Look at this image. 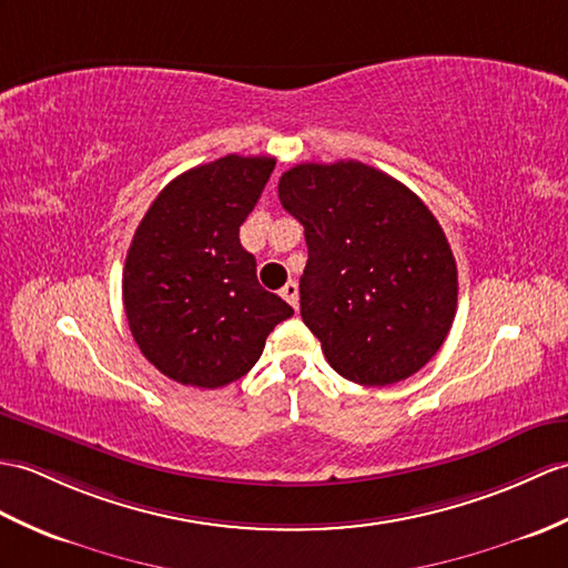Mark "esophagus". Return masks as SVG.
<instances>
[{"label": "esophagus", "mask_w": 568, "mask_h": 568, "mask_svg": "<svg viewBox=\"0 0 568 568\" xmlns=\"http://www.w3.org/2000/svg\"><path fill=\"white\" fill-rule=\"evenodd\" d=\"M281 295H283V300H287V302H290V305L297 307L300 287H297V283H295V281H287V283L281 287Z\"/></svg>", "instance_id": "obj_1"}]
</instances>
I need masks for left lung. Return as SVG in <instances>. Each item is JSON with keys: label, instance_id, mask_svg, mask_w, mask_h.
I'll return each instance as SVG.
<instances>
[{"label": "left lung", "instance_id": "obj_1", "mask_svg": "<svg viewBox=\"0 0 568 568\" xmlns=\"http://www.w3.org/2000/svg\"><path fill=\"white\" fill-rule=\"evenodd\" d=\"M278 197L305 227L300 314L328 365L365 387L418 373L457 312L453 248L424 201L355 160L287 169Z\"/></svg>", "mask_w": 568, "mask_h": 568}]
</instances>
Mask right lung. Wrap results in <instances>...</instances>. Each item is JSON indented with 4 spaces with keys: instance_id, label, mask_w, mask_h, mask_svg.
Listing matches in <instances>:
<instances>
[{
    "instance_id": "right-lung-1",
    "label": "right lung",
    "mask_w": 568,
    "mask_h": 568,
    "mask_svg": "<svg viewBox=\"0 0 568 568\" xmlns=\"http://www.w3.org/2000/svg\"><path fill=\"white\" fill-rule=\"evenodd\" d=\"M273 156L227 154L189 169L154 197L123 268V305L142 355L181 385L217 389L261 358L293 307L258 285L240 242Z\"/></svg>"
}]
</instances>
